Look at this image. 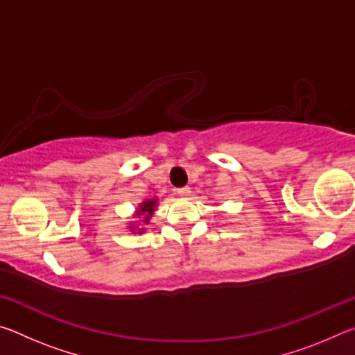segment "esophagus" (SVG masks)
I'll return each instance as SVG.
<instances>
[{
    "mask_svg": "<svg viewBox=\"0 0 355 355\" xmlns=\"http://www.w3.org/2000/svg\"><path fill=\"white\" fill-rule=\"evenodd\" d=\"M177 194L180 197H189L191 196V188H188V186H184V188H178Z\"/></svg>",
    "mask_w": 355,
    "mask_h": 355,
    "instance_id": "obj_1",
    "label": "esophagus"
}]
</instances>
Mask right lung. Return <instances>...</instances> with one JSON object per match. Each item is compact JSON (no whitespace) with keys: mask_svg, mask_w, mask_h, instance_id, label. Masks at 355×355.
<instances>
[{"mask_svg":"<svg viewBox=\"0 0 355 355\" xmlns=\"http://www.w3.org/2000/svg\"><path fill=\"white\" fill-rule=\"evenodd\" d=\"M158 203H159L158 197H152V199L142 200L139 205H137L136 211L133 214V219L136 218L139 220L128 222V224H130L128 230L131 233H144V232H146V227H144V225H147L150 219H152V216L156 211V207H158Z\"/></svg>","mask_w":355,"mask_h":355,"instance_id":"right-lung-1","label":"right lung"}]
</instances>
